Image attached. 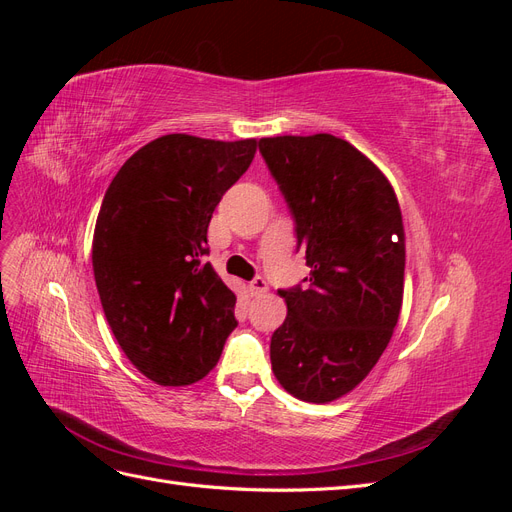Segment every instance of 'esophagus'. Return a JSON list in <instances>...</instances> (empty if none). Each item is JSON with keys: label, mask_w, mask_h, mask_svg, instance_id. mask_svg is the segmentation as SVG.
Here are the masks:
<instances>
[{"label": "esophagus", "mask_w": 512, "mask_h": 512, "mask_svg": "<svg viewBox=\"0 0 512 512\" xmlns=\"http://www.w3.org/2000/svg\"><path fill=\"white\" fill-rule=\"evenodd\" d=\"M250 288H252V294H256V297H258V294H262V292H267L269 284H267V280H265V277H262V275H256V277H254V280L250 282Z\"/></svg>", "instance_id": "obj_1"}]
</instances>
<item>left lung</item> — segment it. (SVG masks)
Instances as JSON below:
<instances>
[{
	"instance_id": "obj_1",
	"label": "left lung",
	"mask_w": 512,
	"mask_h": 512,
	"mask_svg": "<svg viewBox=\"0 0 512 512\" xmlns=\"http://www.w3.org/2000/svg\"><path fill=\"white\" fill-rule=\"evenodd\" d=\"M258 149L312 269L280 290L288 316L271 337V367L290 395L327 404L391 342L406 269L399 203L378 166L333 134L260 138Z\"/></svg>"
}]
</instances>
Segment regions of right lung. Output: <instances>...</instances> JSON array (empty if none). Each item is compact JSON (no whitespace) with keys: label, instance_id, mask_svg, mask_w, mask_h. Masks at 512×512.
<instances>
[{"label":"right lung","instance_id":"add662e5","mask_svg":"<svg viewBox=\"0 0 512 512\" xmlns=\"http://www.w3.org/2000/svg\"><path fill=\"white\" fill-rule=\"evenodd\" d=\"M256 145L166 134L104 194L91 250L104 316L132 365L162 386L205 378L237 327L235 292L203 260L211 215Z\"/></svg>","mask_w":512,"mask_h":512}]
</instances>
